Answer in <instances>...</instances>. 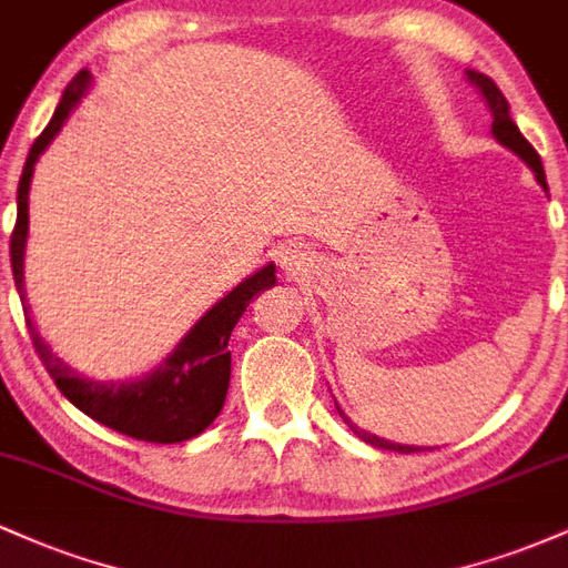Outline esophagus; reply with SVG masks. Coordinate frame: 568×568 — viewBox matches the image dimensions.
I'll return each mask as SVG.
<instances>
[{
    "label": "esophagus",
    "mask_w": 568,
    "mask_h": 568,
    "mask_svg": "<svg viewBox=\"0 0 568 568\" xmlns=\"http://www.w3.org/2000/svg\"><path fill=\"white\" fill-rule=\"evenodd\" d=\"M277 266L285 272V275H291V277L304 275V272H310V266H312L310 247L302 245V243L283 245L277 251Z\"/></svg>",
    "instance_id": "obj_1"
}]
</instances>
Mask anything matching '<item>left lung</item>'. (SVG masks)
<instances>
[{
	"label": "left lung",
	"mask_w": 568,
	"mask_h": 568,
	"mask_svg": "<svg viewBox=\"0 0 568 568\" xmlns=\"http://www.w3.org/2000/svg\"><path fill=\"white\" fill-rule=\"evenodd\" d=\"M465 74H467V80H470V82L475 84V88L480 90V95L486 98V106L491 109V116H494V122H491V133H494V139H497V141L501 143V146L513 149V152L518 154V158L524 160L526 165L531 168L534 175H537L539 186H542L545 192H547V181H545V168H542V160H539V154L534 152L531 143L526 141L524 135H520L518 125H515V122L510 120V103H507V98L501 95V90L497 88V84H494L491 77L480 74V71H473V69H467ZM336 408H338V406H336ZM338 414H342V419L347 422V425L352 427V433H355L357 438H361V440L371 443V446L384 448V452H400V454L425 452V448H419V446H403V443L384 440V438H379V435H371V433H366V429H357V427L352 425V422L347 419V416H344V410H342V408H338Z\"/></svg>",
	"instance_id": "left-lung-1"
}]
</instances>
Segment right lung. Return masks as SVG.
<instances>
[{
  "instance_id": "right-lung-1",
  "label": "right lung",
  "mask_w": 568,
  "mask_h": 568,
  "mask_svg": "<svg viewBox=\"0 0 568 568\" xmlns=\"http://www.w3.org/2000/svg\"><path fill=\"white\" fill-rule=\"evenodd\" d=\"M88 88L90 71H80L69 82V88L63 90V98L58 103L53 120L39 133L29 158H26L21 181H18V219L10 237L12 277H16V288L21 293L26 325H29V334L31 342H34L39 361L44 363L48 374L53 376L55 387L82 414L116 429V433L128 435V438L146 443H181L200 435L221 414L232 374V352L226 349L232 328L243 317V312L253 302V296L275 285V264H266L264 270H258L256 275L243 280L237 288L213 304L192 325V331L181 338L179 347L152 374L141 376V379H84L74 368L67 366L61 357L53 355L50 344H44V338L39 336L37 325L31 321L29 304H26L23 251L26 234H29V186L39 154L50 146V141L55 139L58 130L69 120L71 109L88 93Z\"/></svg>"
}]
</instances>
